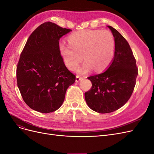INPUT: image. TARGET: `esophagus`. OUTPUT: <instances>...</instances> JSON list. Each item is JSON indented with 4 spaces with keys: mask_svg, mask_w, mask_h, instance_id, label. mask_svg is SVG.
I'll return each instance as SVG.
<instances>
[{
    "mask_svg": "<svg viewBox=\"0 0 154 154\" xmlns=\"http://www.w3.org/2000/svg\"><path fill=\"white\" fill-rule=\"evenodd\" d=\"M82 79H83V77L82 76H76V82H78L80 80H81Z\"/></svg>",
    "mask_w": 154,
    "mask_h": 154,
    "instance_id": "esophagus-1",
    "label": "esophagus"
}]
</instances>
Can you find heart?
I'll list each match as a JSON object with an SVG mask.
<instances>
[{"mask_svg": "<svg viewBox=\"0 0 154 154\" xmlns=\"http://www.w3.org/2000/svg\"><path fill=\"white\" fill-rule=\"evenodd\" d=\"M60 53L66 66L74 70L83 60L84 63L78 69L85 74L92 69L104 71L112 61L115 54L113 35L107 30H84L75 32L68 38V44L60 45Z\"/></svg>", "mask_w": 154, "mask_h": 154, "instance_id": "heart-1", "label": "heart"}]
</instances>
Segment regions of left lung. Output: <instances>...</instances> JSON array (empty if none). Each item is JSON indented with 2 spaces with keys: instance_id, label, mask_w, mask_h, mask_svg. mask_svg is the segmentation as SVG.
<instances>
[{
  "instance_id": "8db88e82",
  "label": "left lung",
  "mask_w": 154,
  "mask_h": 154,
  "mask_svg": "<svg viewBox=\"0 0 154 154\" xmlns=\"http://www.w3.org/2000/svg\"><path fill=\"white\" fill-rule=\"evenodd\" d=\"M108 27L114 37V59L106 71L87 78L92 87L85 92L88 106L101 114L117 110L127 103L138 74L136 59L128 42L114 27Z\"/></svg>"
}]
</instances>
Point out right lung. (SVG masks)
Segmentation results:
<instances>
[{
    "instance_id": "add662e5",
    "label": "right lung",
    "mask_w": 154,
    "mask_h": 154,
    "mask_svg": "<svg viewBox=\"0 0 154 154\" xmlns=\"http://www.w3.org/2000/svg\"><path fill=\"white\" fill-rule=\"evenodd\" d=\"M71 31L46 22L26 42L17 66V81L23 100L32 110L41 113L58 110L76 80L63 62L59 46L60 38Z\"/></svg>"
}]
</instances>
